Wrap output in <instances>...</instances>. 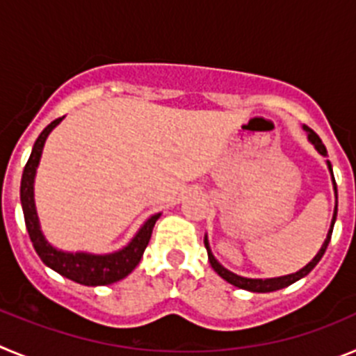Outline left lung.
I'll use <instances>...</instances> for the list:
<instances>
[{
    "label": "left lung",
    "mask_w": 356,
    "mask_h": 356,
    "mask_svg": "<svg viewBox=\"0 0 356 356\" xmlns=\"http://www.w3.org/2000/svg\"><path fill=\"white\" fill-rule=\"evenodd\" d=\"M303 130L308 134V140H310V143H312L314 146H316V149L319 151L321 155L326 156V147H325V144H323V140L319 139V135H317L314 130H310V128H308V127H303ZM326 163H328V169H330V172H332L333 188H335V197H337V185H335V178H333L332 163H330V160H326ZM335 219H337V203H335V210H333L332 226H330L328 235H326V238H325V242H323V246H321V250L317 251V254L312 259V262H308L307 266L303 267V269L292 273V275L278 276V278H266V280H262V278H244V276L235 275V273L228 271L226 267H222L221 264L217 262L216 257H213L212 251H210L209 238L205 237V248H207V253H209V262H210V266L213 267V271H216L217 275L221 276L222 280H226L228 284L235 285V287L244 289V291H251V292H273V291H280V289L289 287V285H291V284H294V282L301 280V278H303V276H307L308 273L312 271L314 267L317 266V262H319V260L323 259V254H325L326 248H328V244H330V238H332V232H333V225H335Z\"/></svg>",
    "instance_id": "left-lung-1"
}]
</instances>
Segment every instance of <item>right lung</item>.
Masks as SVG:
<instances>
[{
  "label": "right lung",
  "mask_w": 356,
  "mask_h": 356,
  "mask_svg": "<svg viewBox=\"0 0 356 356\" xmlns=\"http://www.w3.org/2000/svg\"><path fill=\"white\" fill-rule=\"evenodd\" d=\"M64 118L55 119L49 122L48 127L40 131L37 137L31 155L28 159L26 165H24L23 178H21V205H23L24 222H26L28 235L30 241L35 248L37 254L40 257L44 264L51 267L53 271L58 275L65 276V278L76 282L81 285H89V287H96V285H110L119 280L127 278L131 271H134L137 264L143 259V253L146 250L147 242L151 238V232L155 226L156 219L160 213L151 216L140 229L135 234V237L128 242V246L122 250L114 251L108 254H92V253H69V251H60L53 248L46 237H44L42 229L39 225V216H37L35 200H33V181H35V172L39 168V160L42 155V147L48 135L51 134L53 128L58 124Z\"/></svg>",
  "instance_id": "add662e5"
}]
</instances>
